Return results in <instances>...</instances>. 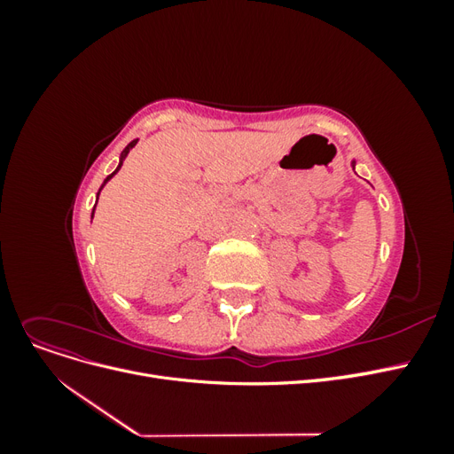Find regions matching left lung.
Instances as JSON below:
<instances>
[{
	"label": "left lung",
	"mask_w": 454,
	"mask_h": 454,
	"mask_svg": "<svg viewBox=\"0 0 454 454\" xmlns=\"http://www.w3.org/2000/svg\"><path fill=\"white\" fill-rule=\"evenodd\" d=\"M354 167H356V160H352V168H354Z\"/></svg>",
	"instance_id": "1"
}]
</instances>
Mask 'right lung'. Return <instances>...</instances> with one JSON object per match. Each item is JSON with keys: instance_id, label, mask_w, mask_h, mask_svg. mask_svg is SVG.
Segmentation results:
<instances>
[{"instance_id": "1", "label": "right lung", "mask_w": 454, "mask_h": 454, "mask_svg": "<svg viewBox=\"0 0 454 454\" xmlns=\"http://www.w3.org/2000/svg\"><path fill=\"white\" fill-rule=\"evenodd\" d=\"M136 142H138V140H132V142H130V144H129V145H127L125 149H122V153H121V159H119V167H117V170H115V172H112V174H109V176L106 177V180H104V184H102V187H100V191H102V189H104V185H106V184H107L109 180H112V177H114V176H115V174L119 172V168L122 167V160H125V159H127V155H129V151H130V149H132V147L136 145ZM100 191H98V195H100ZM94 208H96V204H94ZM92 215H94V210H92Z\"/></svg>"}]
</instances>
